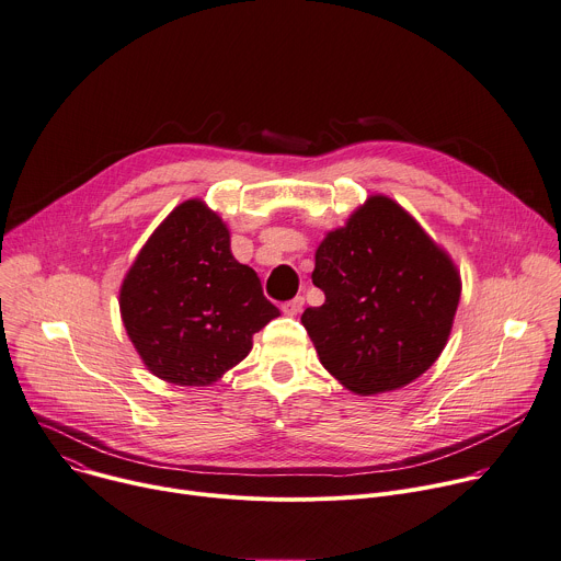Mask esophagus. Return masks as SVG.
Wrapping results in <instances>:
<instances>
[{"label":"esophagus","mask_w":561,"mask_h":561,"mask_svg":"<svg viewBox=\"0 0 561 561\" xmlns=\"http://www.w3.org/2000/svg\"><path fill=\"white\" fill-rule=\"evenodd\" d=\"M301 309H304V297L301 295H297V297H293V299L282 304V311L286 316H297V313H301Z\"/></svg>","instance_id":"esophagus-1"}]
</instances>
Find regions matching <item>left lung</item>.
Instances as JSON below:
<instances>
[{"mask_svg": "<svg viewBox=\"0 0 561 561\" xmlns=\"http://www.w3.org/2000/svg\"><path fill=\"white\" fill-rule=\"evenodd\" d=\"M322 307L301 313L320 363L346 389L380 393L425 374L461 297L447 254L398 203L371 196L316 252Z\"/></svg>", "mask_w": 561, "mask_h": 561, "instance_id": "left-lung-1", "label": "left lung"}]
</instances>
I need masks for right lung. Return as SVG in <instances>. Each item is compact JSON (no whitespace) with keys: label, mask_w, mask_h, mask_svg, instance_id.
Returning a JSON list of instances; mask_svg holds the SVG:
<instances>
[{"label":"right lung","mask_w":561,"mask_h":561,"mask_svg":"<svg viewBox=\"0 0 561 561\" xmlns=\"http://www.w3.org/2000/svg\"><path fill=\"white\" fill-rule=\"evenodd\" d=\"M121 313L151 374L201 387L241 363L279 309L257 273L232 257L224 221L185 201L142 245L121 288Z\"/></svg>","instance_id":"obj_1"}]
</instances>
